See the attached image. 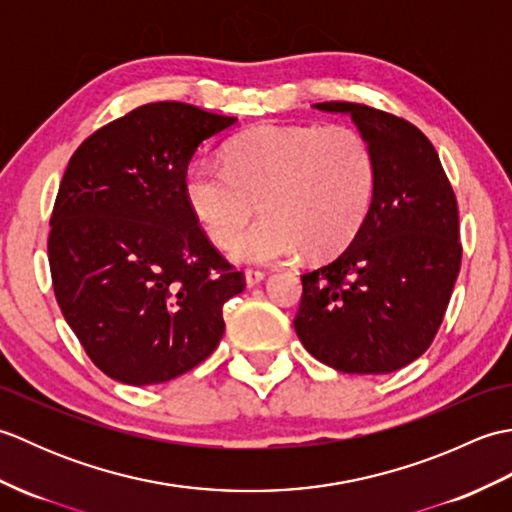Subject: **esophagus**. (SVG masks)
I'll return each instance as SVG.
<instances>
[{
  "label": "esophagus",
  "instance_id": "esophagus-1",
  "mask_svg": "<svg viewBox=\"0 0 512 512\" xmlns=\"http://www.w3.org/2000/svg\"><path fill=\"white\" fill-rule=\"evenodd\" d=\"M264 273H262V270H246V273H244V279H246V286H250V288H253V286H257V284H262V281H264Z\"/></svg>",
  "mask_w": 512,
  "mask_h": 512
}]
</instances>
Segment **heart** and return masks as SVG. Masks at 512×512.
Wrapping results in <instances>:
<instances>
[{"label":"heart","mask_w":512,"mask_h":512,"mask_svg":"<svg viewBox=\"0 0 512 512\" xmlns=\"http://www.w3.org/2000/svg\"><path fill=\"white\" fill-rule=\"evenodd\" d=\"M376 160L350 125H262L228 145L226 162L193 160L184 198L215 244H226L263 200L265 217L231 243L242 264H277L308 250L339 253L365 222Z\"/></svg>","instance_id":"1"}]
</instances>
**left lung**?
I'll list each match as a JSON object with an SVG mask.
<instances>
[{
    "label": "left lung",
    "instance_id": "1",
    "mask_svg": "<svg viewBox=\"0 0 512 512\" xmlns=\"http://www.w3.org/2000/svg\"><path fill=\"white\" fill-rule=\"evenodd\" d=\"M314 107L352 116L374 151L376 189L352 244L301 275L295 330L336 372H396L427 352L447 312L462 264L458 200L416 125L361 103Z\"/></svg>",
    "mask_w": 512,
    "mask_h": 512
}]
</instances>
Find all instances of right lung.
<instances>
[{
	"mask_svg": "<svg viewBox=\"0 0 512 512\" xmlns=\"http://www.w3.org/2000/svg\"><path fill=\"white\" fill-rule=\"evenodd\" d=\"M235 116L162 101L107 123L74 151L48 235L52 286L92 363L156 385L209 358L244 275L217 253L184 198L187 167Z\"/></svg>",
	"mask_w": 512,
	"mask_h": 512,
	"instance_id": "1",
	"label": "right lung"
}]
</instances>
